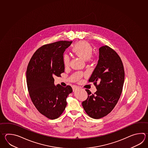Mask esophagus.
Returning <instances> with one entry per match:
<instances>
[{"instance_id": "obj_1", "label": "esophagus", "mask_w": 148, "mask_h": 148, "mask_svg": "<svg viewBox=\"0 0 148 148\" xmlns=\"http://www.w3.org/2000/svg\"><path fill=\"white\" fill-rule=\"evenodd\" d=\"M78 88H78L77 86H74V87L73 88V90H74H74H77V89Z\"/></svg>"}]
</instances>
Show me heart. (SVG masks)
<instances>
[{
	"mask_svg": "<svg viewBox=\"0 0 148 148\" xmlns=\"http://www.w3.org/2000/svg\"><path fill=\"white\" fill-rule=\"evenodd\" d=\"M72 51L75 54L87 60L90 59L92 55L93 48L88 42L82 41L76 43L73 47ZM63 61L65 66L69 65L70 58L68 55H64Z\"/></svg>",
	"mask_w": 148,
	"mask_h": 148,
	"instance_id": "1",
	"label": "heart"
}]
</instances>
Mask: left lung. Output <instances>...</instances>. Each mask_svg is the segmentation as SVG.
Segmentation results:
<instances>
[{"label": "left lung", "mask_w": 148, "mask_h": 148, "mask_svg": "<svg viewBox=\"0 0 148 148\" xmlns=\"http://www.w3.org/2000/svg\"><path fill=\"white\" fill-rule=\"evenodd\" d=\"M88 81L93 82L97 90L93 94L86 90L88 97L82 106L90 118L99 119L114 109L123 86V65L113 49L106 45L99 48V60Z\"/></svg>", "instance_id": "obj_1"}]
</instances>
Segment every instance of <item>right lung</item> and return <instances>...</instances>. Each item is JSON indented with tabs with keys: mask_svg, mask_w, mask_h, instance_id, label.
<instances>
[{
	"mask_svg": "<svg viewBox=\"0 0 148 148\" xmlns=\"http://www.w3.org/2000/svg\"><path fill=\"white\" fill-rule=\"evenodd\" d=\"M72 43L64 40L42 46L35 52L27 66L26 81L30 99L37 110L51 120L62 114L67 97L72 92L71 86L55 85L54 79L64 72V53Z\"/></svg>",
	"mask_w": 148,
	"mask_h": 148,
	"instance_id": "1",
	"label": "right lung"
}]
</instances>
